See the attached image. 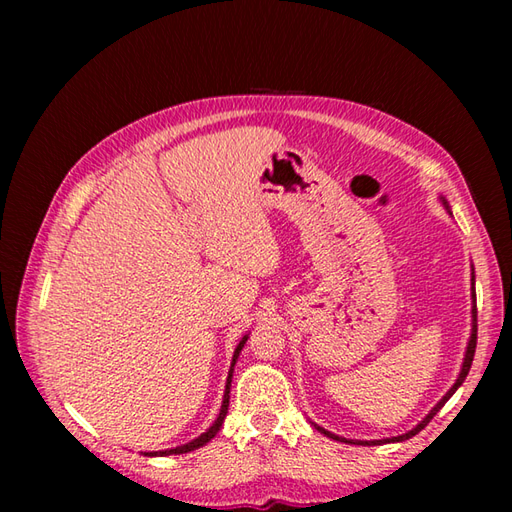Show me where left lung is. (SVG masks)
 Wrapping results in <instances>:
<instances>
[{"label":"left lung","instance_id":"8db88e82","mask_svg":"<svg viewBox=\"0 0 512 512\" xmlns=\"http://www.w3.org/2000/svg\"><path fill=\"white\" fill-rule=\"evenodd\" d=\"M475 345H477V306H475V275H473V330H471V341H469V347H466V356H464V365H462V372H460V376H458V380H455V385L447 391V396H444L436 407H433L431 411H429V416L424 418L416 429H411L409 433H402V436H398V438H387V440H374L372 444H385V442H402V440H409L411 436H416L418 431H422L424 427H427V424L431 422V418L436 416V413L444 407V402H447L453 394H455V389H458L462 383H464V378H466V374H469V369H471V363H473V356H475ZM321 433H325V436H330V438H334V440H343V442H352V440H345V438H339V436H334V433H330V431H325V429H321V427H317ZM354 444V442H352ZM358 444H369V442H358Z\"/></svg>","mask_w":512,"mask_h":512}]
</instances>
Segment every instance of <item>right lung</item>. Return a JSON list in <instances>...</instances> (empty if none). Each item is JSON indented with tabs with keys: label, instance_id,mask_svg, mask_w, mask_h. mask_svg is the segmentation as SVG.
<instances>
[{
	"label": "right lung",
	"instance_id": "right-lung-1",
	"mask_svg": "<svg viewBox=\"0 0 512 512\" xmlns=\"http://www.w3.org/2000/svg\"><path fill=\"white\" fill-rule=\"evenodd\" d=\"M246 339L248 336H244L242 341H239V345H237V350H235V354H233V365H235V361H237V356H239V352H242V347H244V343H246ZM233 365H231V372H228V378H226V391H224V400H222V409H220V416H217V420L213 422V427L206 431V433H202L200 438H195V440H191L189 444H182V447H176V449H167V451H154V453H145V455H180V453H189V451H193V449H200L202 444H206L209 442L211 438H215V433L220 431V427H222V422H224V418H226V413H228V391H231V376H233Z\"/></svg>",
	"mask_w": 512,
	"mask_h": 512
}]
</instances>
